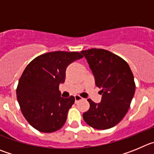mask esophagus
<instances>
[{
  "mask_svg": "<svg viewBox=\"0 0 154 154\" xmlns=\"http://www.w3.org/2000/svg\"><path fill=\"white\" fill-rule=\"evenodd\" d=\"M74 98H75V103H77V102L80 101V100H83V98H82L81 97H80V96H78V95L74 96Z\"/></svg>",
  "mask_w": 154,
  "mask_h": 154,
  "instance_id": "34e87169",
  "label": "esophagus"
}]
</instances>
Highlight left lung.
<instances>
[{
    "label": "left lung",
    "mask_w": 154,
    "mask_h": 154,
    "mask_svg": "<svg viewBox=\"0 0 154 154\" xmlns=\"http://www.w3.org/2000/svg\"><path fill=\"white\" fill-rule=\"evenodd\" d=\"M80 52L86 57L102 94L99 103L87 100L90 109L83 118L93 128H111L122 120L130 107L135 91L133 74L124 59L107 50L91 48Z\"/></svg>",
    "instance_id": "left-lung-1"
}]
</instances>
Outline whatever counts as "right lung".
Returning <instances> with one entry per match:
<instances>
[{
	"label": "right lung",
	"mask_w": 154,
	"mask_h": 154,
	"mask_svg": "<svg viewBox=\"0 0 154 154\" xmlns=\"http://www.w3.org/2000/svg\"><path fill=\"white\" fill-rule=\"evenodd\" d=\"M82 57L77 51H51L26 66L19 80L17 97L23 115L34 128L51 133L64 125L75 98L61 97L59 85L65 80L67 66Z\"/></svg>",
	"instance_id": "1"
}]
</instances>
